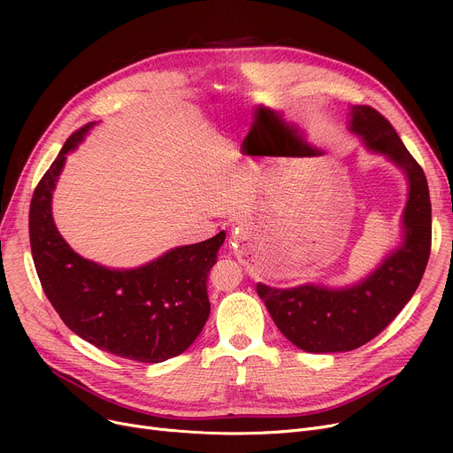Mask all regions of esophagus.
<instances>
[{
  "label": "esophagus",
  "mask_w": 453,
  "mask_h": 453,
  "mask_svg": "<svg viewBox=\"0 0 453 453\" xmlns=\"http://www.w3.org/2000/svg\"><path fill=\"white\" fill-rule=\"evenodd\" d=\"M250 222L248 220H241L239 224H236V227L233 229V239L234 241H246L250 236Z\"/></svg>",
  "instance_id": "1"
}]
</instances>
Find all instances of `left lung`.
Segmentation results:
<instances>
[{"label": "left lung", "mask_w": 453, "mask_h": 453, "mask_svg": "<svg viewBox=\"0 0 453 453\" xmlns=\"http://www.w3.org/2000/svg\"><path fill=\"white\" fill-rule=\"evenodd\" d=\"M349 130L367 150L388 157L408 180L402 214L403 239L365 279L345 288L299 284L275 288L257 282V294L284 338L306 352H347L378 336L413 297L432 250L430 190L420 165L388 119L371 106H350Z\"/></svg>", "instance_id": "obj_1"}]
</instances>
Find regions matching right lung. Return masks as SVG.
<instances>
[{
    "mask_svg": "<svg viewBox=\"0 0 453 453\" xmlns=\"http://www.w3.org/2000/svg\"><path fill=\"white\" fill-rule=\"evenodd\" d=\"M93 125L69 135L35 188L29 236L36 273L47 299L77 336L119 358L159 364L200 336L211 311L207 277L226 233L173 248L130 270L101 266L71 250L53 220V190L67 154Z\"/></svg>",
    "mask_w": 453,
    "mask_h": 453,
    "instance_id": "add662e5",
    "label": "right lung"
}]
</instances>
